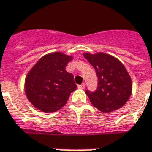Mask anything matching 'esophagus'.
<instances>
[{
    "label": "esophagus",
    "mask_w": 152,
    "mask_h": 152,
    "mask_svg": "<svg viewBox=\"0 0 152 152\" xmlns=\"http://www.w3.org/2000/svg\"><path fill=\"white\" fill-rule=\"evenodd\" d=\"M78 88H81V89H83L84 88H85V83H82V84H80V85H78Z\"/></svg>",
    "instance_id": "obj_1"
}]
</instances>
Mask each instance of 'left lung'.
<instances>
[{"mask_svg":"<svg viewBox=\"0 0 152 152\" xmlns=\"http://www.w3.org/2000/svg\"><path fill=\"white\" fill-rule=\"evenodd\" d=\"M98 78L97 90L86 91L93 106L102 113L121 108L131 97L132 82L125 66L118 58L106 53H83Z\"/></svg>","mask_w":152,"mask_h":152,"instance_id":"obj_1","label":"left lung"}]
</instances>
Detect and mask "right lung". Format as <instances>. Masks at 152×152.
Segmentation results:
<instances>
[{
    "mask_svg": "<svg viewBox=\"0 0 152 152\" xmlns=\"http://www.w3.org/2000/svg\"><path fill=\"white\" fill-rule=\"evenodd\" d=\"M72 55L53 52L39 59L28 72L25 92L28 100L38 110L54 113L67 103L70 94L77 88L74 75L66 71Z\"/></svg>",
    "mask_w": 152,
    "mask_h": 152,
    "instance_id": "obj_1",
    "label": "right lung"
}]
</instances>
